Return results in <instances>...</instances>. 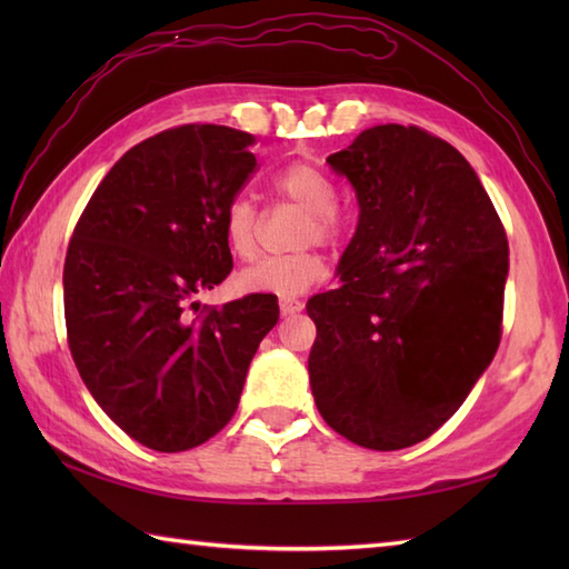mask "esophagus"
Returning <instances> with one entry per match:
<instances>
[{"label":"esophagus","instance_id":"1","mask_svg":"<svg viewBox=\"0 0 569 569\" xmlns=\"http://www.w3.org/2000/svg\"><path fill=\"white\" fill-rule=\"evenodd\" d=\"M278 306H281V316H296V312L303 310V300L283 296L281 300H278Z\"/></svg>","mask_w":569,"mask_h":569}]
</instances>
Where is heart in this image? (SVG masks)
<instances>
[{
	"label": "heart",
	"instance_id": "1",
	"mask_svg": "<svg viewBox=\"0 0 569 569\" xmlns=\"http://www.w3.org/2000/svg\"><path fill=\"white\" fill-rule=\"evenodd\" d=\"M276 196L296 202L303 208L308 220L300 229V241H322L328 244L340 234L337 220V188L332 178L318 166L303 161L288 163L271 178ZM224 239L239 259H253L259 251V212L247 196H237L224 210ZM328 276V266L316 251H296L283 257H266L237 276V286L247 293H273V296H298L308 288L318 286Z\"/></svg>",
	"mask_w": 569,
	"mask_h": 569
}]
</instances>
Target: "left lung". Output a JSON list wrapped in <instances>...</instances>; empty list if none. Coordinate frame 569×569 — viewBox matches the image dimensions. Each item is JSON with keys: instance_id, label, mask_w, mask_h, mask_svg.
<instances>
[{"instance_id": "1", "label": "left lung", "mask_w": 569, "mask_h": 569, "mask_svg": "<svg viewBox=\"0 0 569 569\" xmlns=\"http://www.w3.org/2000/svg\"><path fill=\"white\" fill-rule=\"evenodd\" d=\"M328 163L359 222L342 286L306 306L310 389L342 438L403 450L455 416L497 355L509 241L475 168L426 129L371 127Z\"/></svg>"}]
</instances>
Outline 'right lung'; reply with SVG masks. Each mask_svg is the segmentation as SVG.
<instances>
[{
    "label": "right lung",
    "instance_id": "add662e5",
    "mask_svg": "<svg viewBox=\"0 0 569 569\" xmlns=\"http://www.w3.org/2000/svg\"><path fill=\"white\" fill-rule=\"evenodd\" d=\"M253 137L183 124L137 143L102 178L68 244V347L94 401L129 438L183 452L239 406L278 298L196 300L232 271L224 210L257 171Z\"/></svg>",
    "mask_w": 569,
    "mask_h": 569
}]
</instances>
